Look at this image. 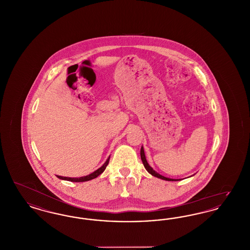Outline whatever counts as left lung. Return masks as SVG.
Masks as SVG:
<instances>
[{
	"label": "left lung",
	"mask_w": 250,
	"mask_h": 250,
	"mask_svg": "<svg viewBox=\"0 0 250 250\" xmlns=\"http://www.w3.org/2000/svg\"><path fill=\"white\" fill-rule=\"evenodd\" d=\"M141 158H142V161H143V165H144V167L146 168V170H147L150 174H152L153 176H155L156 178L165 180V181H178L177 179L167 178V177H165V176H163V175L159 174L158 172H156L155 169L148 164V162H147V160H146V157H145L144 149H143V146H142V148H141Z\"/></svg>",
	"instance_id": "8db88e82"
}]
</instances>
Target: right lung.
Instances as JSON below:
<instances>
[{
	"mask_svg": "<svg viewBox=\"0 0 250 250\" xmlns=\"http://www.w3.org/2000/svg\"><path fill=\"white\" fill-rule=\"evenodd\" d=\"M109 157L110 156H108L107 157V160H106V162L102 165V166L100 167L99 168H97L96 170H95L94 172H92L91 174H89V175H86V176H83V177H78V178H72V177H63V176H60V175H56L58 178L61 179V180H65V181H69V182H75V183H80V182H86V181H90V180H93V179L96 178L97 176H99L104 170H105V168H106V167L107 166V164H108V161H109Z\"/></svg>",
	"mask_w": 250,
	"mask_h": 250,
	"instance_id": "right-lung-1",
	"label": "right lung"
}]
</instances>
